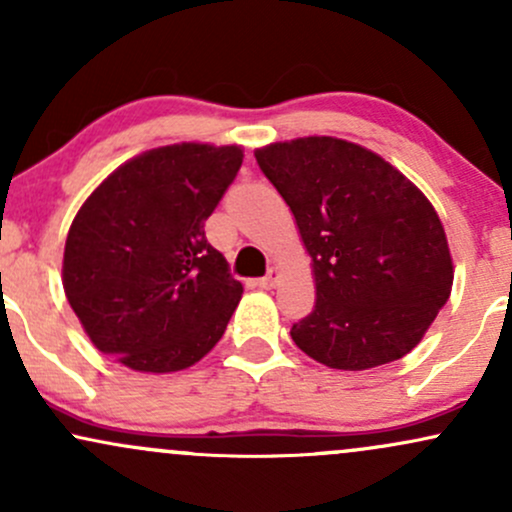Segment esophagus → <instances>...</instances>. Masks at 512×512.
Segmentation results:
<instances>
[{
	"label": "esophagus",
	"instance_id": "34e87169",
	"mask_svg": "<svg viewBox=\"0 0 512 512\" xmlns=\"http://www.w3.org/2000/svg\"><path fill=\"white\" fill-rule=\"evenodd\" d=\"M279 279H281V274H279V269H269L267 272V276H262V279H257L255 281V286H260V289H274L276 284H279Z\"/></svg>",
	"mask_w": 512,
	"mask_h": 512
}]
</instances>
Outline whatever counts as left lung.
I'll use <instances>...</instances> for the list:
<instances>
[{"label":"left lung","mask_w":512,"mask_h":512,"mask_svg":"<svg viewBox=\"0 0 512 512\" xmlns=\"http://www.w3.org/2000/svg\"><path fill=\"white\" fill-rule=\"evenodd\" d=\"M310 255L315 308L291 327L327 368L368 370L407 356L450 298L443 223L407 175L366 146L298 137L255 151Z\"/></svg>","instance_id":"1"}]
</instances>
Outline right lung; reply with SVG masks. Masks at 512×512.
<instances>
[{
  "mask_svg": "<svg viewBox=\"0 0 512 512\" xmlns=\"http://www.w3.org/2000/svg\"><path fill=\"white\" fill-rule=\"evenodd\" d=\"M243 163L236 144L182 142L129 158L76 211L62 286L93 346L139 373L214 349L243 296L204 221Z\"/></svg>",
  "mask_w": 512,
  "mask_h": 512,
  "instance_id": "obj_1",
  "label": "right lung"
}]
</instances>
